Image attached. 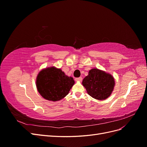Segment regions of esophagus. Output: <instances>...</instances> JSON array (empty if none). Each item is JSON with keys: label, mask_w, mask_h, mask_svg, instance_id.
Instances as JSON below:
<instances>
[{"label": "esophagus", "mask_w": 147, "mask_h": 147, "mask_svg": "<svg viewBox=\"0 0 147 147\" xmlns=\"http://www.w3.org/2000/svg\"><path fill=\"white\" fill-rule=\"evenodd\" d=\"M75 80H76L77 82H82V77L77 78H75Z\"/></svg>", "instance_id": "obj_1"}]
</instances>
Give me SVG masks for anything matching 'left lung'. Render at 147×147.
Returning a JSON list of instances; mask_svg holds the SVG:
<instances>
[{"mask_svg": "<svg viewBox=\"0 0 147 147\" xmlns=\"http://www.w3.org/2000/svg\"><path fill=\"white\" fill-rule=\"evenodd\" d=\"M83 86L88 94L92 98L104 100L110 96L115 85V78L112 75L104 70L93 68L84 78Z\"/></svg>", "mask_w": 147, "mask_h": 147, "instance_id": "left-lung-1", "label": "left lung"}]
</instances>
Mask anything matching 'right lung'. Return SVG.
Segmentation results:
<instances>
[{
    "instance_id": "right-lung-1",
    "label": "right lung",
    "mask_w": 147,
    "mask_h": 147,
    "mask_svg": "<svg viewBox=\"0 0 147 147\" xmlns=\"http://www.w3.org/2000/svg\"><path fill=\"white\" fill-rule=\"evenodd\" d=\"M75 81L61 69L55 66L43 69L36 78V87L44 99L56 102L63 99L69 94Z\"/></svg>"
}]
</instances>
